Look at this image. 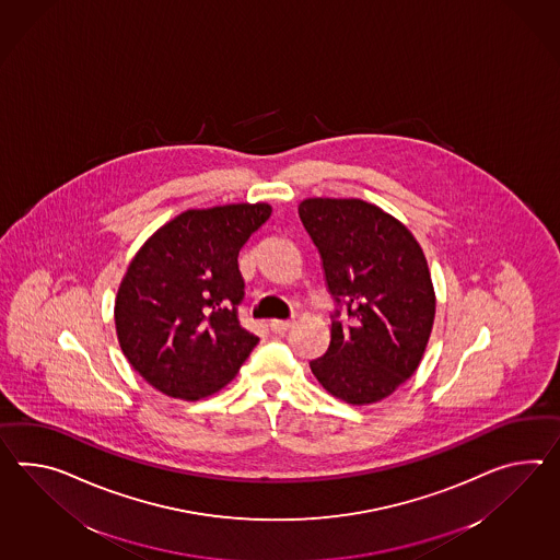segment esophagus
<instances>
[{"label":"esophagus","instance_id":"esophagus-1","mask_svg":"<svg viewBox=\"0 0 560 560\" xmlns=\"http://www.w3.org/2000/svg\"><path fill=\"white\" fill-rule=\"evenodd\" d=\"M291 326L293 324L289 319H271V324H269V328L273 329L275 334H279V336H283Z\"/></svg>","mask_w":560,"mask_h":560}]
</instances>
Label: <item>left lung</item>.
<instances>
[{"label": "left lung", "instance_id": "left-lung-1", "mask_svg": "<svg viewBox=\"0 0 560 560\" xmlns=\"http://www.w3.org/2000/svg\"><path fill=\"white\" fill-rule=\"evenodd\" d=\"M300 219L322 257L336 312L328 350L310 362L329 395L372 405L419 369L435 322V289L412 232L358 198H305Z\"/></svg>", "mask_w": 560, "mask_h": 560}]
</instances>
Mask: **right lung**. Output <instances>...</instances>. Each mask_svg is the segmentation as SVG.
Wrapping results in <instances>:
<instances>
[{
    "label": "right lung",
    "mask_w": 560,
    "mask_h": 560,
    "mask_svg": "<svg viewBox=\"0 0 560 560\" xmlns=\"http://www.w3.org/2000/svg\"><path fill=\"white\" fill-rule=\"evenodd\" d=\"M273 208H194L165 222L137 250L115 298L117 340L160 393L200 400L236 376L259 338L241 326L238 250Z\"/></svg>",
    "instance_id": "1"
}]
</instances>
